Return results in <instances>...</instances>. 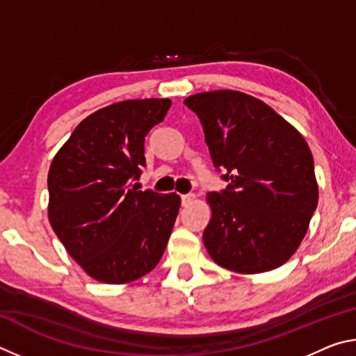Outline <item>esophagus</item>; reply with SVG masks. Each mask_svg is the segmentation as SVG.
<instances>
[{"label":"esophagus","mask_w":356,"mask_h":356,"mask_svg":"<svg viewBox=\"0 0 356 356\" xmlns=\"http://www.w3.org/2000/svg\"><path fill=\"white\" fill-rule=\"evenodd\" d=\"M196 200L195 195H182V206H190Z\"/></svg>","instance_id":"esophagus-1"}]
</instances>
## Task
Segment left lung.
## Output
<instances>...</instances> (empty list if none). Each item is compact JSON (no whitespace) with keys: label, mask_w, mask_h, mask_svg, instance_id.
Returning a JSON list of instances; mask_svg holds the SVG:
<instances>
[{"label":"left lung","mask_w":356,"mask_h":356,"mask_svg":"<svg viewBox=\"0 0 356 356\" xmlns=\"http://www.w3.org/2000/svg\"><path fill=\"white\" fill-rule=\"evenodd\" d=\"M201 119L226 190L209 193L204 245L220 267L270 272L298 250L318 201L314 160L303 135L250 94L218 89L184 100Z\"/></svg>","instance_id":"obj_1"}]
</instances>
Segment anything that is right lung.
Wrapping results in <instances>:
<instances>
[{
    "label": "right lung",
    "instance_id": "1",
    "mask_svg": "<svg viewBox=\"0 0 356 356\" xmlns=\"http://www.w3.org/2000/svg\"><path fill=\"white\" fill-rule=\"evenodd\" d=\"M170 99L122 100L83 119L48 171V220L72 259L95 281L127 284L156 267L180 207L176 193L138 191L144 136Z\"/></svg>",
    "mask_w": 356,
    "mask_h": 356
}]
</instances>
